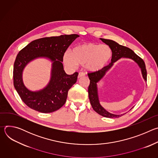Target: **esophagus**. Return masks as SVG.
<instances>
[{
	"instance_id": "obj_1",
	"label": "esophagus",
	"mask_w": 158,
	"mask_h": 158,
	"mask_svg": "<svg viewBox=\"0 0 158 158\" xmlns=\"http://www.w3.org/2000/svg\"><path fill=\"white\" fill-rule=\"evenodd\" d=\"M85 76V73H82V72H81L79 73V75H78V78H81V77H84Z\"/></svg>"
}]
</instances>
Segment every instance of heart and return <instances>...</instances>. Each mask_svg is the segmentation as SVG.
Masks as SVG:
<instances>
[{
    "mask_svg": "<svg viewBox=\"0 0 158 158\" xmlns=\"http://www.w3.org/2000/svg\"><path fill=\"white\" fill-rule=\"evenodd\" d=\"M111 57L112 51L107 45L89 42L76 46L71 52H66L63 61L71 67H76L77 64H85L88 71L98 72L106 66Z\"/></svg>",
    "mask_w": 158,
    "mask_h": 158,
    "instance_id": "1",
    "label": "heart"
}]
</instances>
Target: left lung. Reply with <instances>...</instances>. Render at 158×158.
Wrapping results in <instances>:
<instances>
[{"label": "left lung", "mask_w": 158, "mask_h": 158, "mask_svg": "<svg viewBox=\"0 0 158 158\" xmlns=\"http://www.w3.org/2000/svg\"><path fill=\"white\" fill-rule=\"evenodd\" d=\"M100 39L106 44L108 45L109 47L110 48L112 51V59L111 62L107 66H105L104 68L98 72H93L88 73V77L90 79V84L88 87V93H89V98L90 102L93 108V109L100 114L101 116L106 118H119L123 114L117 115L114 114L107 111L104 107L101 106L99 103L98 93V82L100 81L102 77L106 75V73L111 68L112 65H114V63L116 62L119 59L123 58H129L134 61L136 62L139 67L141 68L143 77L144 81H147V71L146 69V65L144 60L139 57L136 54H135L133 51L131 49L121 46L116 42L109 40L100 38ZM126 114V113H125Z\"/></svg>", "instance_id": "1"}]
</instances>
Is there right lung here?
I'll return each instance as SVG.
<instances>
[{"instance_id":"add662e5","label":"right lung","mask_w":158,"mask_h":158,"mask_svg":"<svg viewBox=\"0 0 158 158\" xmlns=\"http://www.w3.org/2000/svg\"><path fill=\"white\" fill-rule=\"evenodd\" d=\"M78 37L77 34H71L36 39L19 52L14 64V85L28 107L42 113H50L65 104L68 91L77 81L78 73L67 74L62 62L65 52ZM40 57L49 58L53 62L51 79L44 89L31 92L23 84L22 72L29 62Z\"/></svg>"}]
</instances>
